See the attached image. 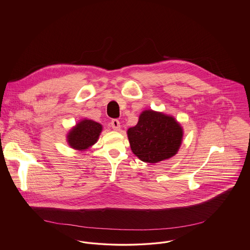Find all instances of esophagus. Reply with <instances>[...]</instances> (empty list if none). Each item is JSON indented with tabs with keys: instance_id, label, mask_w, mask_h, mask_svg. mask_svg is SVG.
<instances>
[{
	"instance_id": "esophagus-1",
	"label": "esophagus",
	"mask_w": 250,
	"mask_h": 250,
	"mask_svg": "<svg viewBox=\"0 0 250 250\" xmlns=\"http://www.w3.org/2000/svg\"><path fill=\"white\" fill-rule=\"evenodd\" d=\"M110 125L114 130H119L121 125H120L119 120L112 119L110 122Z\"/></svg>"
}]
</instances>
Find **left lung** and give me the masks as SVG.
<instances>
[{
	"mask_svg": "<svg viewBox=\"0 0 250 250\" xmlns=\"http://www.w3.org/2000/svg\"><path fill=\"white\" fill-rule=\"evenodd\" d=\"M132 152L147 163H157L175 155L183 129L171 116L145 110L138 124L127 130Z\"/></svg>",
	"mask_w": 250,
	"mask_h": 250,
	"instance_id": "left-lung-1",
	"label": "left lung"
}]
</instances>
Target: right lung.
Here are the masks:
<instances>
[{"instance_id":"right-lung-1","label":"right lung","mask_w":250,"mask_h":250,"mask_svg":"<svg viewBox=\"0 0 250 250\" xmlns=\"http://www.w3.org/2000/svg\"><path fill=\"white\" fill-rule=\"evenodd\" d=\"M102 130V125L92 120H83L73 128L68 135L72 148L84 150L95 144Z\"/></svg>"}]
</instances>
